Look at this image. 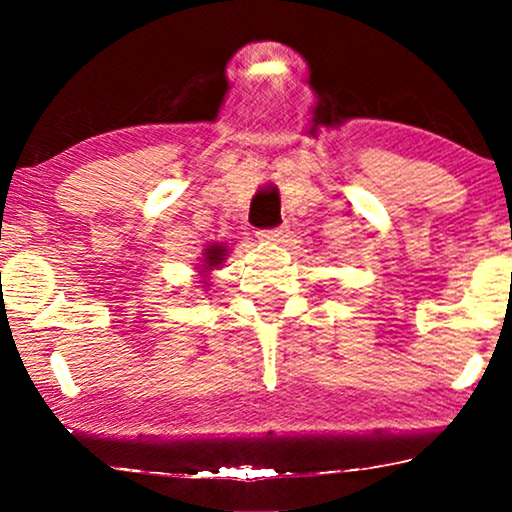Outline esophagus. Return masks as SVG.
<instances>
[{
    "instance_id": "34e87169",
    "label": "esophagus",
    "mask_w": 512,
    "mask_h": 512,
    "mask_svg": "<svg viewBox=\"0 0 512 512\" xmlns=\"http://www.w3.org/2000/svg\"><path fill=\"white\" fill-rule=\"evenodd\" d=\"M290 234L287 227H273V230H261L258 232V239H268V242H282V239Z\"/></svg>"
}]
</instances>
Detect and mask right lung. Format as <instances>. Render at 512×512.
Returning a JSON list of instances; mask_svg holds the SVG:
<instances>
[{
  "instance_id": "add662e5",
  "label": "right lung",
  "mask_w": 512,
  "mask_h": 512,
  "mask_svg": "<svg viewBox=\"0 0 512 512\" xmlns=\"http://www.w3.org/2000/svg\"><path fill=\"white\" fill-rule=\"evenodd\" d=\"M225 246H220V244H213V246H208L206 249V258H203V263H206V266H203V273H208L210 268L213 266H220L222 263V258H225Z\"/></svg>"
}]
</instances>
